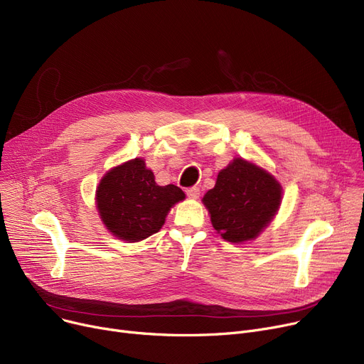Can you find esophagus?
I'll list each match as a JSON object with an SVG mask.
<instances>
[{
    "label": "esophagus",
    "instance_id": "34e87169",
    "mask_svg": "<svg viewBox=\"0 0 364 364\" xmlns=\"http://www.w3.org/2000/svg\"><path fill=\"white\" fill-rule=\"evenodd\" d=\"M186 193L190 199H198L200 195V190H199V187H190L186 190Z\"/></svg>",
    "mask_w": 364,
    "mask_h": 364
}]
</instances>
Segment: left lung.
Here are the masks:
<instances>
[{
	"instance_id": "obj_1",
	"label": "left lung",
	"mask_w": 364,
	"mask_h": 364,
	"mask_svg": "<svg viewBox=\"0 0 364 364\" xmlns=\"http://www.w3.org/2000/svg\"><path fill=\"white\" fill-rule=\"evenodd\" d=\"M282 186L269 171L243 158H235L218 172L214 188L202 202L213 227L227 242L254 240L276 217Z\"/></svg>"
}]
</instances>
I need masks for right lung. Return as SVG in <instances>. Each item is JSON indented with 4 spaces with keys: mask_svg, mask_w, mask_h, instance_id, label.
Here are the masks:
<instances>
[{
    "mask_svg": "<svg viewBox=\"0 0 364 364\" xmlns=\"http://www.w3.org/2000/svg\"><path fill=\"white\" fill-rule=\"evenodd\" d=\"M184 199L180 187L158 186L143 158L109 169L95 190L102 223L114 237L129 243L158 233L171 208Z\"/></svg>",
    "mask_w": 364,
    "mask_h": 364,
    "instance_id": "1",
    "label": "right lung"
}]
</instances>
